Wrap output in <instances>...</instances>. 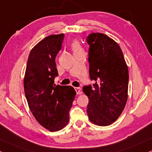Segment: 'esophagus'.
<instances>
[{"label": "esophagus", "instance_id": "obj_1", "mask_svg": "<svg viewBox=\"0 0 152 152\" xmlns=\"http://www.w3.org/2000/svg\"><path fill=\"white\" fill-rule=\"evenodd\" d=\"M75 91L77 92V94H81L82 93V90H81V88L80 87H75Z\"/></svg>", "mask_w": 152, "mask_h": 152}]
</instances>
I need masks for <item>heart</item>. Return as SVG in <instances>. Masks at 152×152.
<instances>
[{"instance_id":"b5f03b06","label":"heart","mask_w":152,"mask_h":152,"mask_svg":"<svg viewBox=\"0 0 152 152\" xmlns=\"http://www.w3.org/2000/svg\"><path fill=\"white\" fill-rule=\"evenodd\" d=\"M71 48L74 52V53H80V52H83L81 45H80V42L78 41L75 40L73 41L71 44Z\"/></svg>"}]
</instances>
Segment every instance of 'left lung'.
Instances as JSON below:
<instances>
[{
  "label": "left lung",
  "mask_w": 152,
  "mask_h": 152,
  "mask_svg": "<svg viewBox=\"0 0 152 152\" xmlns=\"http://www.w3.org/2000/svg\"><path fill=\"white\" fill-rule=\"evenodd\" d=\"M89 45V76L94 85L84 86L89 98L87 112L91 123L109 125L121 115L128 100V68L119 45L102 33H91Z\"/></svg>",
  "instance_id": "8db88e82"
}]
</instances>
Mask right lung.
<instances>
[{
	"mask_svg": "<svg viewBox=\"0 0 152 152\" xmlns=\"http://www.w3.org/2000/svg\"><path fill=\"white\" fill-rule=\"evenodd\" d=\"M63 39V34L50 35L39 42L29 53L24 78L29 109L39 124L50 132L61 130L68 123L76 95L71 86L54 84L58 75L55 60Z\"/></svg>",
	"mask_w": 152,
	"mask_h": 152,
	"instance_id": "1",
	"label": "right lung"
}]
</instances>
